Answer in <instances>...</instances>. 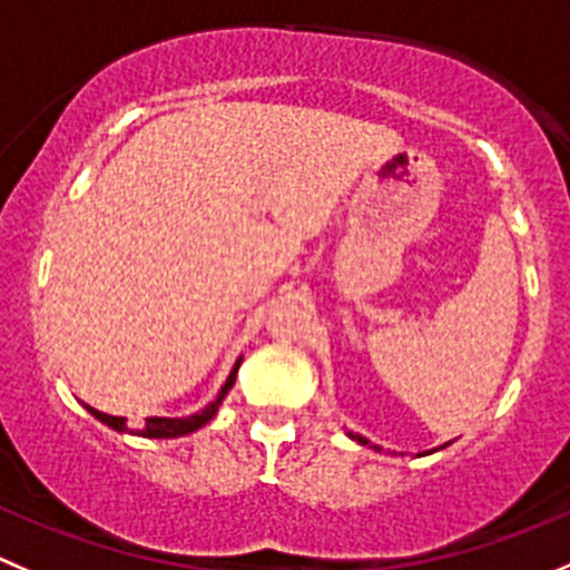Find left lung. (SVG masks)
Masks as SVG:
<instances>
[{"label": "left lung", "mask_w": 570, "mask_h": 570, "mask_svg": "<svg viewBox=\"0 0 570 570\" xmlns=\"http://www.w3.org/2000/svg\"><path fill=\"white\" fill-rule=\"evenodd\" d=\"M350 439H355V442H361V444H370V439L361 436V433H352V431H350ZM448 444H451V442H448ZM370 448H375V451H381L377 444H370ZM431 453H433V451H431Z\"/></svg>", "instance_id": "1"}]
</instances>
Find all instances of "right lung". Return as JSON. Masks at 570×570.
<instances>
[{
    "label": "right lung",
    "mask_w": 570,
    "mask_h": 570,
    "mask_svg": "<svg viewBox=\"0 0 570 570\" xmlns=\"http://www.w3.org/2000/svg\"><path fill=\"white\" fill-rule=\"evenodd\" d=\"M237 370H240V357H237V363L232 366L229 377H226V383L220 386L218 397L213 400V403L207 405V409H200L198 414H189V416H148L145 420V425L139 428V436H148V439H176V436H187V433L198 431V428L207 425L209 420H213L215 414H218L220 403H224V397L229 394V389L235 386V377H237ZM89 409V414H95L97 420L102 422V425L114 428V431H128V420L126 416H111V414H102V411L91 409V405H86Z\"/></svg>",
    "instance_id": "1"
}]
</instances>
